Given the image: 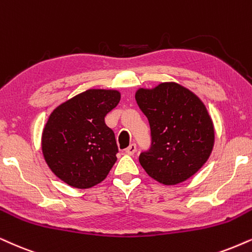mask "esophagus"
Listing matches in <instances>:
<instances>
[{"label": "esophagus", "instance_id": "34e87169", "mask_svg": "<svg viewBox=\"0 0 252 252\" xmlns=\"http://www.w3.org/2000/svg\"><path fill=\"white\" fill-rule=\"evenodd\" d=\"M124 151H126V155L132 156V155H135V152L137 151V146H136V144H130L128 148L124 150Z\"/></svg>", "mask_w": 252, "mask_h": 252}]
</instances>
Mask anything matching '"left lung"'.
<instances>
[{
  "instance_id": "obj_1",
  "label": "left lung",
  "mask_w": 252,
  "mask_h": 252,
  "mask_svg": "<svg viewBox=\"0 0 252 252\" xmlns=\"http://www.w3.org/2000/svg\"><path fill=\"white\" fill-rule=\"evenodd\" d=\"M135 97L151 128V149L139 156L149 177L171 186L194 176L215 142L214 124L202 101L177 82L138 88Z\"/></svg>"
}]
</instances>
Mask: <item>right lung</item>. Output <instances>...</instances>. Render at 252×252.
Instances as JSON below:
<instances>
[{
  "label": "right lung",
  "mask_w": 252,
  "mask_h": 252,
  "mask_svg": "<svg viewBox=\"0 0 252 252\" xmlns=\"http://www.w3.org/2000/svg\"><path fill=\"white\" fill-rule=\"evenodd\" d=\"M121 100L116 89H87L60 103L41 132V152L50 170L74 189L106 179L119 152L104 116Z\"/></svg>",
  "instance_id": "right-lung-1"
}]
</instances>
